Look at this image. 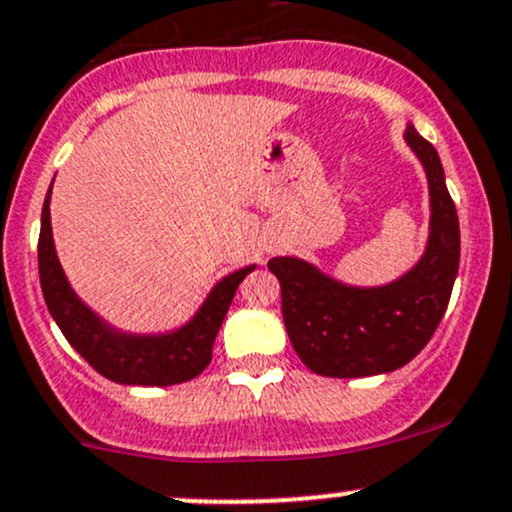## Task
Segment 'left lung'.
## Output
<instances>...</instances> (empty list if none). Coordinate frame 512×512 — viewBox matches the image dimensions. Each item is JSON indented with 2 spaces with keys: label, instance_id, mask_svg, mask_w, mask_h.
<instances>
[{
  "label": "left lung",
  "instance_id": "8db88e82",
  "mask_svg": "<svg viewBox=\"0 0 512 512\" xmlns=\"http://www.w3.org/2000/svg\"><path fill=\"white\" fill-rule=\"evenodd\" d=\"M405 139L422 159L432 196L429 245L412 272L387 287L355 289L297 257L267 262L282 287L289 341L316 375L368 378L402 368L427 346L449 304L459 272V215L437 149L414 127Z\"/></svg>",
  "mask_w": 512,
  "mask_h": 512
}]
</instances>
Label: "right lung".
I'll use <instances>...</instances> for the list:
<instances>
[{
    "label": "right lung",
    "instance_id": "obj_1",
    "mask_svg": "<svg viewBox=\"0 0 512 512\" xmlns=\"http://www.w3.org/2000/svg\"><path fill=\"white\" fill-rule=\"evenodd\" d=\"M51 188L43 201L39 233V277L48 311L68 343L107 380L122 385H176L196 378L213 358V341L233 304L235 289L255 265L215 284L191 324L169 336H125L107 328L68 287L51 238Z\"/></svg>",
    "mask_w": 512,
    "mask_h": 512
}]
</instances>
